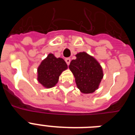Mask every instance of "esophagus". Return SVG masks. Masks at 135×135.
Wrapping results in <instances>:
<instances>
[{
	"mask_svg": "<svg viewBox=\"0 0 135 135\" xmlns=\"http://www.w3.org/2000/svg\"><path fill=\"white\" fill-rule=\"evenodd\" d=\"M70 61H71V59H70V58H67V59H65V62H66V64H68V65H70Z\"/></svg>",
	"mask_w": 135,
	"mask_h": 135,
	"instance_id": "1",
	"label": "esophagus"
}]
</instances>
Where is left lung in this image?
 Masks as SVG:
<instances>
[{
  "mask_svg": "<svg viewBox=\"0 0 135 135\" xmlns=\"http://www.w3.org/2000/svg\"><path fill=\"white\" fill-rule=\"evenodd\" d=\"M69 65L75 78L78 89L84 94L93 93L97 90L103 77L102 67L95 58L86 52L76 55Z\"/></svg>",
  "mask_w": 135,
  "mask_h": 135,
  "instance_id": "8db88e82",
  "label": "left lung"
}]
</instances>
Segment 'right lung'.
<instances>
[{"mask_svg":"<svg viewBox=\"0 0 135 135\" xmlns=\"http://www.w3.org/2000/svg\"><path fill=\"white\" fill-rule=\"evenodd\" d=\"M67 69L68 65L64 59L49 53L38 68L37 80L44 87L50 89L56 85L59 76Z\"/></svg>","mask_w":135,"mask_h":135,"instance_id":"right-lung-1","label":"right lung"}]
</instances>
